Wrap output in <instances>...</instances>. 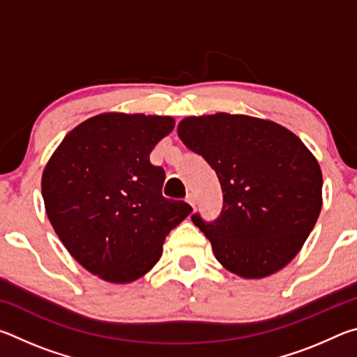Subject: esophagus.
Segmentation results:
<instances>
[{
	"instance_id": "esophagus-1",
	"label": "esophagus",
	"mask_w": 357,
	"mask_h": 357,
	"mask_svg": "<svg viewBox=\"0 0 357 357\" xmlns=\"http://www.w3.org/2000/svg\"><path fill=\"white\" fill-rule=\"evenodd\" d=\"M185 202L189 203V204H192V206H195V203H197V200H195V195H193V193H187Z\"/></svg>"
}]
</instances>
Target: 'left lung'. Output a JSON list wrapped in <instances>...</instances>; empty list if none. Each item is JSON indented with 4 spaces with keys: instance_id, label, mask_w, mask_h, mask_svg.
<instances>
[{
    "instance_id": "left-lung-1",
    "label": "left lung",
    "mask_w": 357,
    "mask_h": 357,
    "mask_svg": "<svg viewBox=\"0 0 357 357\" xmlns=\"http://www.w3.org/2000/svg\"><path fill=\"white\" fill-rule=\"evenodd\" d=\"M178 135L220 181L219 219L206 223L192 215L217 261L243 279H264L285 268L323 206L315 155L291 130L247 114L187 116L178 124Z\"/></svg>"
}]
</instances>
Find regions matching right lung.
Instances as JSON below:
<instances>
[{
    "instance_id": "obj_1",
    "label": "right lung",
    "mask_w": 357,
    "mask_h": 357,
    "mask_svg": "<svg viewBox=\"0 0 357 357\" xmlns=\"http://www.w3.org/2000/svg\"><path fill=\"white\" fill-rule=\"evenodd\" d=\"M174 118L100 113L72 129L42 173L45 213L66 249L110 283L154 268L167 234L192 213L162 195L165 172L149 154Z\"/></svg>"
}]
</instances>
